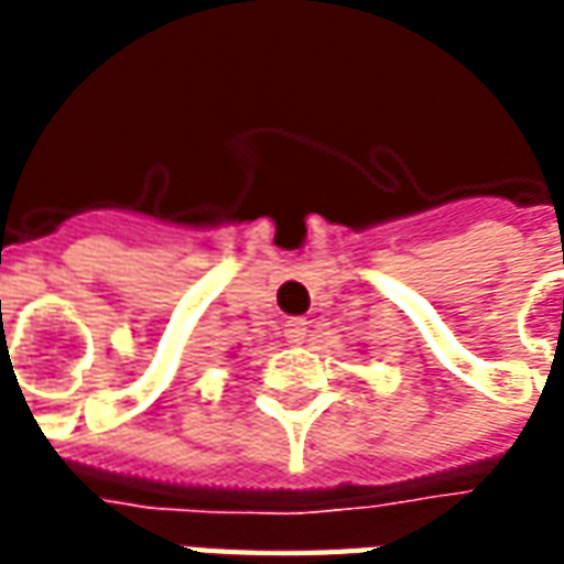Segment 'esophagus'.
<instances>
[{
  "instance_id": "1",
  "label": "esophagus",
  "mask_w": 564,
  "mask_h": 564,
  "mask_svg": "<svg viewBox=\"0 0 564 564\" xmlns=\"http://www.w3.org/2000/svg\"><path fill=\"white\" fill-rule=\"evenodd\" d=\"M307 319H286V326H283V335H286V341L290 344H305L307 341Z\"/></svg>"
}]
</instances>
